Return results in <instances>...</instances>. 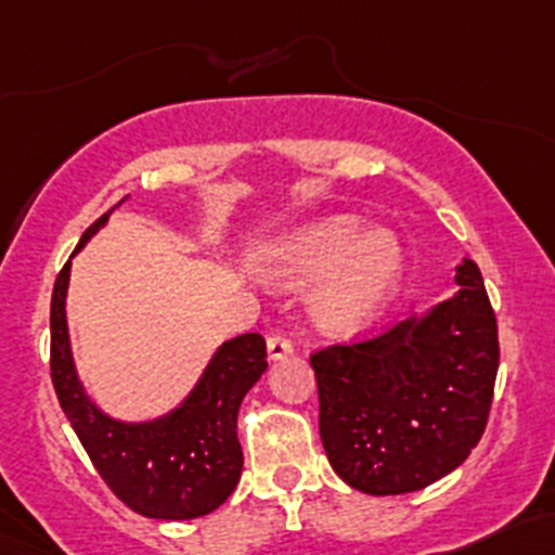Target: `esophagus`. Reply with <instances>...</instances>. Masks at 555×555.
<instances>
[{"label":"esophagus","mask_w":555,"mask_h":555,"mask_svg":"<svg viewBox=\"0 0 555 555\" xmlns=\"http://www.w3.org/2000/svg\"><path fill=\"white\" fill-rule=\"evenodd\" d=\"M289 352H292L289 337H284V334H271V337H268V358H271V361H282V358H287Z\"/></svg>","instance_id":"obj_1"}]
</instances>
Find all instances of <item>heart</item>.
Here are the masks:
<instances>
[{
    "label": "heart",
    "instance_id": "b5f03b06",
    "mask_svg": "<svg viewBox=\"0 0 555 555\" xmlns=\"http://www.w3.org/2000/svg\"><path fill=\"white\" fill-rule=\"evenodd\" d=\"M405 249L389 229L337 216L292 234L276 249V279L287 287L328 276L313 302L315 321L332 334L363 328L398 292Z\"/></svg>",
    "mask_w": 555,
    "mask_h": 555
}]
</instances>
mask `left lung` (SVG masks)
Segmentation results:
<instances>
[{"instance_id":"8db88e82","label":"left lung","mask_w":555,"mask_h":555,"mask_svg":"<svg viewBox=\"0 0 555 555\" xmlns=\"http://www.w3.org/2000/svg\"><path fill=\"white\" fill-rule=\"evenodd\" d=\"M459 292L389 332L310 356L319 431L334 472L369 495H403L477 448L495 389L498 321L474 260Z\"/></svg>"}]
</instances>
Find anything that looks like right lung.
<instances>
[{
    "label": "right lung",
    "mask_w": 555,
    "mask_h": 555,
    "mask_svg": "<svg viewBox=\"0 0 555 555\" xmlns=\"http://www.w3.org/2000/svg\"><path fill=\"white\" fill-rule=\"evenodd\" d=\"M115 208L83 231L73 255L105 227ZM68 279L70 260L52 292V385L91 464L120 501L147 519L184 521L216 511L242 477L245 459L236 413L268 369L266 339L249 332L223 343L184 403L166 416L139 424L118 422L91 403L78 382L65 319Z\"/></svg>",
    "instance_id": "obj_1"
}]
</instances>
